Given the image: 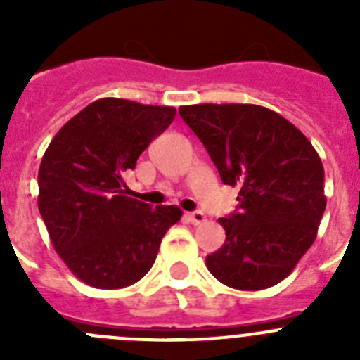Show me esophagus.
<instances>
[{"label": "esophagus", "mask_w": 360, "mask_h": 360, "mask_svg": "<svg viewBox=\"0 0 360 360\" xmlns=\"http://www.w3.org/2000/svg\"><path fill=\"white\" fill-rule=\"evenodd\" d=\"M187 218H189V221L193 225H200V224H203V221H205V214H203L202 211L189 212V214H187Z\"/></svg>", "instance_id": "obj_1"}]
</instances>
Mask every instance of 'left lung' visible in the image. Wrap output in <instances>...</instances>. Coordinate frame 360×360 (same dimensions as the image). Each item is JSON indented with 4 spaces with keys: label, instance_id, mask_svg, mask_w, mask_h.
I'll use <instances>...</instances> for the list:
<instances>
[{
    "label": "left lung",
    "instance_id": "1",
    "mask_svg": "<svg viewBox=\"0 0 360 360\" xmlns=\"http://www.w3.org/2000/svg\"><path fill=\"white\" fill-rule=\"evenodd\" d=\"M178 113L221 182L240 187L238 211L218 219L225 243L205 259L209 272L238 290L274 287L317 236L326 209L319 155L294 124L256 104H195Z\"/></svg>",
    "mask_w": 360,
    "mask_h": 360
}]
</instances>
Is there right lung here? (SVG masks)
<instances>
[{
	"label": "right lung",
	"instance_id": "obj_1",
	"mask_svg": "<svg viewBox=\"0 0 360 360\" xmlns=\"http://www.w3.org/2000/svg\"><path fill=\"white\" fill-rule=\"evenodd\" d=\"M176 110L126 98H98L70 119L39 165V212L53 249L73 274L113 290L144 278L167 229L182 216L176 205L126 196L124 174L169 128Z\"/></svg>",
	"mask_w": 360,
	"mask_h": 360
}]
</instances>
